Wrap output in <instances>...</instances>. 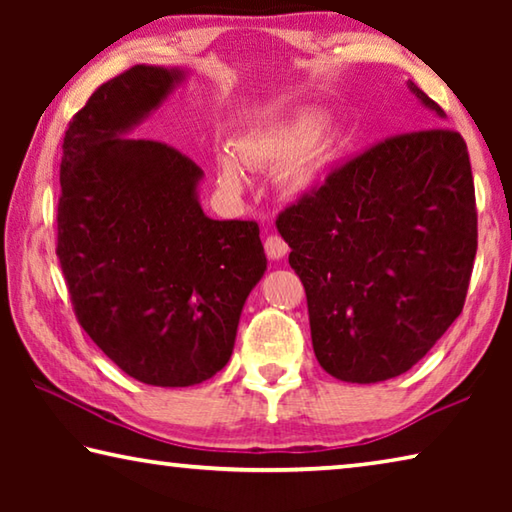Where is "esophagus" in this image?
Here are the masks:
<instances>
[{
	"label": "esophagus",
	"mask_w": 512,
	"mask_h": 512,
	"mask_svg": "<svg viewBox=\"0 0 512 512\" xmlns=\"http://www.w3.org/2000/svg\"><path fill=\"white\" fill-rule=\"evenodd\" d=\"M264 250H266L268 259H273V262H280V259L289 253V246L282 237L271 235V237H266V241H264Z\"/></svg>",
	"instance_id": "1"
}]
</instances>
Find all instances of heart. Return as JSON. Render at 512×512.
<instances>
[{"label": "heart", "mask_w": 512, "mask_h": 512, "mask_svg": "<svg viewBox=\"0 0 512 512\" xmlns=\"http://www.w3.org/2000/svg\"><path fill=\"white\" fill-rule=\"evenodd\" d=\"M332 153V140L323 133V121L311 115H300L282 124L262 128L235 142V155L230 151L216 153V183L228 194L244 189V171L280 169V185L289 194H305L325 173Z\"/></svg>", "instance_id": "obj_1"}]
</instances>
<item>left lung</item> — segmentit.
Returning <instances> with one entry per match:
<instances>
[{"label":"left lung","instance_id":"1","mask_svg":"<svg viewBox=\"0 0 512 512\" xmlns=\"http://www.w3.org/2000/svg\"><path fill=\"white\" fill-rule=\"evenodd\" d=\"M406 88L445 119L413 81ZM277 232L305 284L323 370L350 384L402 375L461 314L470 284L476 203L463 137H388L289 205Z\"/></svg>","mask_w":512,"mask_h":512}]
</instances>
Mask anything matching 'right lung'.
I'll return each instance as SVG.
<instances>
[{
    "mask_svg": "<svg viewBox=\"0 0 512 512\" xmlns=\"http://www.w3.org/2000/svg\"><path fill=\"white\" fill-rule=\"evenodd\" d=\"M187 81L135 65L69 121L60 162L58 248L76 318L110 361L149 386L183 388L230 361L246 298L266 271L255 221H214L203 171L131 137Z\"/></svg>",
    "mask_w": 512,
    "mask_h": 512,
    "instance_id": "1",
    "label": "right lung"
}]
</instances>
